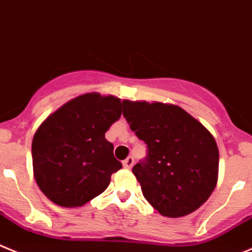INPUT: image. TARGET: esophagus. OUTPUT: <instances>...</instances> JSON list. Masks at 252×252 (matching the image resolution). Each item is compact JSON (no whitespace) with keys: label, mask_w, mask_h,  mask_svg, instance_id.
<instances>
[{"label":"esophagus","mask_w":252,"mask_h":252,"mask_svg":"<svg viewBox=\"0 0 252 252\" xmlns=\"http://www.w3.org/2000/svg\"><path fill=\"white\" fill-rule=\"evenodd\" d=\"M133 165H134V158H133V157H128V158H126V160L123 161V166H124V168L130 169Z\"/></svg>","instance_id":"obj_1"}]
</instances>
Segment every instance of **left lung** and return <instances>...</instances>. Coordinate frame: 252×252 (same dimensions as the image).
I'll return each mask as SVG.
<instances>
[{
    "label": "left lung",
    "instance_id": "8db88e82",
    "mask_svg": "<svg viewBox=\"0 0 252 252\" xmlns=\"http://www.w3.org/2000/svg\"><path fill=\"white\" fill-rule=\"evenodd\" d=\"M131 130L148 145L133 166L148 203L163 216L191 214L218 183L219 149L210 131L178 105L123 100Z\"/></svg>",
    "mask_w": 252,
    "mask_h": 252
}]
</instances>
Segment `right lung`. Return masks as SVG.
<instances>
[{
	"mask_svg": "<svg viewBox=\"0 0 252 252\" xmlns=\"http://www.w3.org/2000/svg\"><path fill=\"white\" fill-rule=\"evenodd\" d=\"M122 100L87 93L58 108L32 140L34 179L55 204L78 208L102 194L122 169L105 131L122 115Z\"/></svg>",
	"mask_w": 252,
	"mask_h": 252,
	"instance_id": "obj_1",
	"label": "right lung"
}]
</instances>
